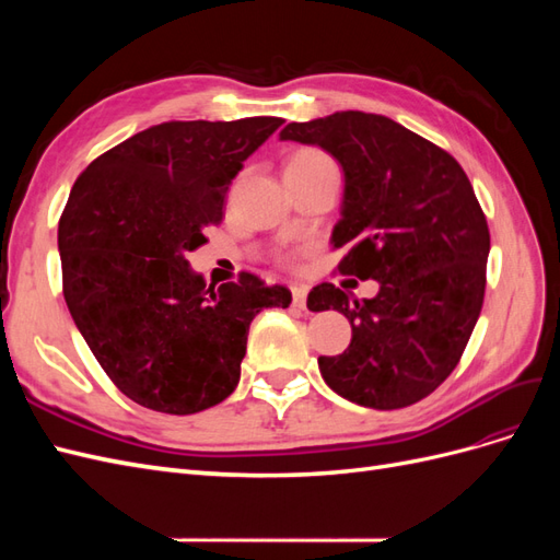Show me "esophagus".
Instances as JSON below:
<instances>
[{
  "label": "esophagus",
  "mask_w": 560,
  "mask_h": 560,
  "mask_svg": "<svg viewBox=\"0 0 560 560\" xmlns=\"http://www.w3.org/2000/svg\"><path fill=\"white\" fill-rule=\"evenodd\" d=\"M292 294H294V308H299V311L306 308V296H308L306 287H303V284L292 287Z\"/></svg>",
  "instance_id": "34e87169"
}]
</instances>
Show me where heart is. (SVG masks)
<instances>
[{
    "mask_svg": "<svg viewBox=\"0 0 560 560\" xmlns=\"http://www.w3.org/2000/svg\"><path fill=\"white\" fill-rule=\"evenodd\" d=\"M325 163H331L322 151L317 149H303L299 151V154L292 156V161L287 163V167H313V165H325Z\"/></svg>",
    "mask_w": 560,
    "mask_h": 560,
    "instance_id": "1",
    "label": "heart"
}]
</instances>
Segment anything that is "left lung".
<instances>
[{"mask_svg":"<svg viewBox=\"0 0 560 560\" xmlns=\"http://www.w3.org/2000/svg\"><path fill=\"white\" fill-rule=\"evenodd\" d=\"M282 142L325 149L343 171L334 247H348L341 273L376 280L374 299L325 282L311 311H338L350 346L319 358V374L343 399L389 411L442 385L477 325L490 235L471 184L444 149L364 112L287 124Z\"/></svg>","mask_w":560,"mask_h":560,"instance_id":"left-lung-1","label":"left lung"}]
</instances>
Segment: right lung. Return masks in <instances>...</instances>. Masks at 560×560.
Wrapping results in <instances>:
<instances>
[{
    "instance_id": "1",
    "label": "right lung",
    "mask_w": 560,
    "mask_h": 560,
    "mask_svg": "<svg viewBox=\"0 0 560 560\" xmlns=\"http://www.w3.org/2000/svg\"><path fill=\"white\" fill-rule=\"evenodd\" d=\"M282 118L171 121L95 159L72 186L58 226L67 308L126 397L189 416L241 381L252 319L292 292L243 273L208 287L186 254L224 217L243 163Z\"/></svg>"
}]
</instances>
